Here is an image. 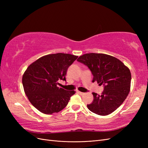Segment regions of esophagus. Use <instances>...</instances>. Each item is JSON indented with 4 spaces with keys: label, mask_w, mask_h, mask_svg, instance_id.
<instances>
[{
    "label": "esophagus",
    "mask_w": 148,
    "mask_h": 148,
    "mask_svg": "<svg viewBox=\"0 0 148 148\" xmlns=\"http://www.w3.org/2000/svg\"><path fill=\"white\" fill-rule=\"evenodd\" d=\"M78 93L79 94V95H84V92H81V91H78Z\"/></svg>",
    "instance_id": "34e87169"
}]
</instances>
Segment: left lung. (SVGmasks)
<instances>
[{"label": "left lung", "mask_w": 148, "mask_h": 148, "mask_svg": "<svg viewBox=\"0 0 148 148\" xmlns=\"http://www.w3.org/2000/svg\"><path fill=\"white\" fill-rule=\"evenodd\" d=\"M78 62L87 66L96 81L104 86L101 95L92 92L88 109L100 115H107L117 109L126 99L130 89V71L117 58L104 53H89L80 56Z\"/></svg>", "instance_id": "obj_1"}]
</instances>
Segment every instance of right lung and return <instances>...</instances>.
Instances as JSON below:
<instances>
[{"instance_id": "1", "label": "right lung", "mask_w": 148, "mask_h": 148, "mask_svg": "<svg viewBox=\"0 0 148 148\" xmlns=\"http://www.w3.org/2000/svg\"><path fill=\"white\" fill-rule=\"evenodd\" d=\"M78 58L69 53H57L43 56L25 71L22 83L33 106L45 114L59 112L68 104L74 91L59 88L60 79L66 81L67 69Z\"/></svg>"}]
</instances>
